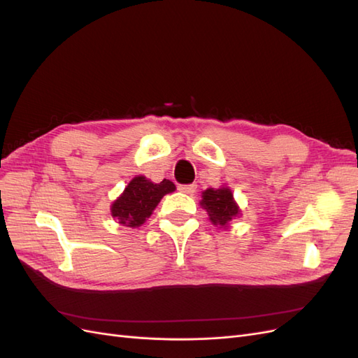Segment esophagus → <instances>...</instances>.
<instances>
[{
    "instance_id": "esophagus-1",
    "label": "esophagus",
    "mask_w": 358,
    "mask_h": 358,
    "mask_svg": "<svg viewBox=\"0 0 358 358\" xmlns=\"http://www.w3.org/2000/svg\"><path fill=\"white\" fill-rule=\"evenodd\" d=\"M196 188L197 185H194V183H189V185H179L178 189L183 194H188V196H192L194 192H196Z\"/></svg>"
}]
</instances>
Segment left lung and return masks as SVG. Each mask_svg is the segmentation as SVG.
<instances>
[{
    "label": "left lung",
    "mask_w": 358,
    "mask_h": 358,
    "mask_svg": "<svg viewBox=\"0 0 358 358\" xmlns=\"http://www.w3.org/2000/svg\"><path fill=\"white\" fill-rule=\"evenodd\" d=\"M200 206L208 212L210 222L216 227L220 225V229H227L230 221L242 212L233 197L231 189L224 185L221 188H208L203 191Z\"/></svg>",
    "instance_id": "8db88e82"
}]
</instances>
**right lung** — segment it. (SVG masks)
<instances>
[{"label": "right lung", "mask_w": 358, "mask_h": 358, "mask_svg": "<svg viewBox=\"0 0 358 358\" xmlns=\"http://www.w3.org/2000/svg\"><path fill=\"white\" fill-rule=\"evenodd\" d=\"M175 189V183L169 179L154 183L142 175L136 176L128 182L121 196L112 203V216L117 224L137 229L152 215L161 199Z\"/></svg>", "instance_id": "add662e5"}]
</instances>
